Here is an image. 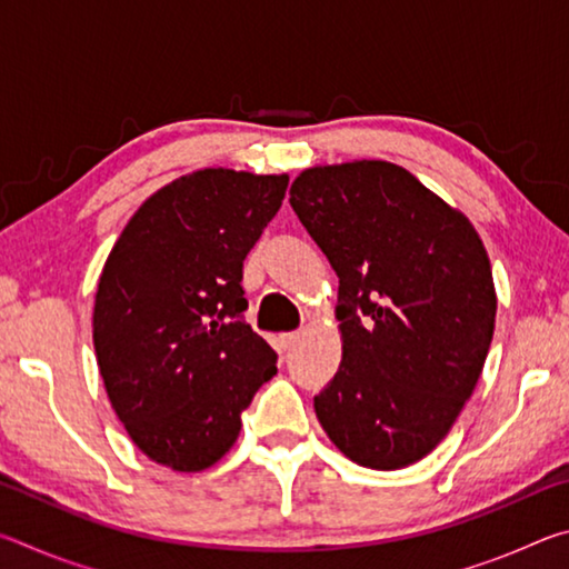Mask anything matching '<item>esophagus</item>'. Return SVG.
Listing matches in <instances>:
<instances>
[{"label": "esophagus", "instance_id": "obj_1", "mask_svg": "<svg viewBox=\"0 0 569 569\" xmlns=\"http://www.w3.org/2000/svg\"><path fill=\"white\" fill-rule=\"evenodd\" d=\"M298 341H301V333H281V336H278V346H281V351L293 349Z\"/></svg>", "mask_w": 569, "mask_h": 569}]
</instances>
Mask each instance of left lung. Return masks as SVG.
I'll list each match as a JSON object with an SVG mask.
<instances>
[{"label": "left lung", "mask_w": 569, "mask_h": 569, "mask_svg": "<svg viewBox=\"0 0 569 569\" xmlns=\"http://www.w3.org/2000/svg\"><path fill=\"white\" fill-rule=\"evenodd\" d=\"M291 208L339 276L343 356L316 417L356 465L409 467L449 435L485 369L497 316L485 243L387 160L308 168Z\"/></svg>", "instance_id": "1"}]
</instances>
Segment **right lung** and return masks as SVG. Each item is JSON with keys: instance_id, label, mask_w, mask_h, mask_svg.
Masks as SVG:
<instances>
[{"instance_id": "obj_1", "label": "right lung", "mask_w": 569, "mask_h": 569, "mask_svg": "<svg viewBox=\"0 0 569 569\" xmlns=\"http://www.w3.org/2000/svg\"><path fill=\"white\" fill-rule=\"evenodd\" d=\"M286 188V172H190L152 192L104 261L92 313L104 391L162 467L216 465L276 373V351L243 319L240 281Z\"/></svg>"}]
</instances>
